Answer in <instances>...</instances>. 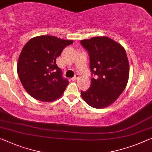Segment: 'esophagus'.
<instances>
[{"mask_svg":"<svg viewBox=\"0 0 152 152\" xmlns=\"http://www.w3.org/2000/svg\"><path fill=\"white\" fill-rule=\"evenodd\" d=\"M79 75L78 74H75V76L73 77V78H72V80L73 81H75V80H76V79H77L78 78H79Z\"/></svg>","mask_w":152,"mask_h":152,"instance_id":"1","label":"esophagus"}]
</instances>
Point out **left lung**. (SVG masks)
I'll return each mask as SVG.
<instances>
[{
    "mask_svg": "<svg viewBox=\"0 0 152 152\" xmlns=\"http://www.w3.org/2000/svg\"><path fill=\"white\" fill-rule=\"evenodd\" d=\"M90 56L91 86L81 91L90 106L101 109L109 106L124 90L129 77V62L124 48L109 37H96L81 41Z\"/></svg>",
    "mask_w": 152,
    "mask_h": 152,
    "instance_id": "obj_1",
    "label": "left lung"
}]
</instances>
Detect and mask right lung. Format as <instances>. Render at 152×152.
<instances>
[{
    "instance_id": "1",
    "label": "right lung",
    "mask_w": 152,
    "mask_h": 152,
    "mask_svg": "<svg viewBox=\"0 0 152 152\" xmlns=\"http://www.w3.org/2000/svg\"><path fill=\"white\" fill-rule=\"evenodd\" d=\"M73 43L53 36L34 37L24 46L17 71L23 87L34 99L51 102L61 96L69 81L62 77L56 59Z\"/></svg>"
}]
</instances>
